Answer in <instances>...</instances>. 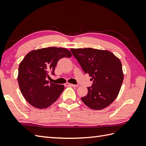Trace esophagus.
Returning a JSON list of instances; mask_svg holds the SVG:
<instances>
[{
    "instance_id": "obj_1",
    "label": "esophagus",
    "mask_w": 146,
    "mask_h": 146,
    "mask_svg": "<svg viewBox=\"0 0 146 146\" xmlns=\"http://www.w3.org/2000/svg\"><path fill=\"white\" fill-rule=\"evenodd\" d=\"M66 86H72V87H76L77 85H74V84H71V83H65L64 85Z\"/></svg>"
}]
</instances>
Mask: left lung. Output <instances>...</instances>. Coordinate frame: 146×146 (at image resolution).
<instances>
[{
    "mask_svg": "<svg viewBox=\"0 0 146 146\" xmlns=\"http://www.w3.org/2000/svg\"><path fill=\"white\" fill-rule=\"evenodd\" d=\"M70 51L92 81V86L87 88V95L81 98L82 102L91 109L107 107L116 99L123 82L120 60L108 50L85 48Z\"/></svg>",
    "mask_w": 146,
    "mask_h": 146,
    "instance_id": "left-lung-1",
    "label": "left lung"
}]
</instances>
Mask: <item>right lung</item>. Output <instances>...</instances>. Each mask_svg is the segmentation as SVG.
I'll use <instances>...</instances> for the list:
<instances>
[{
    "label": "right lung",
    "instance_id": "obj_1",
    "mask_svg": "<svg viewBox=\"0 0 146 146\" xmlns=\"http://www.w3.org/2000/svg\"><path fill=\"white\" fill-rule=\"evenodd\" d=\"M71 56L66 48L55 47L32 50L25 55L19 66L17 81L22 94L31 105L44 109L58 99L64 85L48 84L46 78L50 72L54 76L60 59Z\"/></svg>",
    "mask_w": 146,
    "mask_h": 146
}]
</instances>
